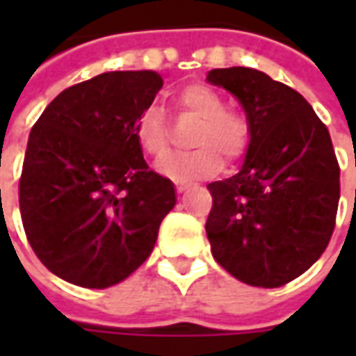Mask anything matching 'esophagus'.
I'll return each instance as SVG.
<instances>
[{
	"mask_svg": "<svg viewBox=\"0 0 356 356\" xmlns=\"http://www.w3.org/2000/svg\"><path fill=\"white\" fill-rule=\"evenodd\" d=\"M175 188H177L179 194H183L188 188V185L186 183H183V181H175Z\"/></svg>",
	"mask_w": 356,
	"mask_h": 356,
	"instance_id": "1",
	"label": "esophagus"
}]
</instances>
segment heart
I'll list each match as a JSON object with an SVG mask.
<instances>
[{
    "label": "heart",
    "instance_id": "obj_1",
    "mask_svg": "<svg viewBox=\"0 0 356 356\" xmlns=\"http://www.w3.org/2000/svg\"><path fill=\"white\" fill-rule=\"evenodd\" d=\"M179 110L186 116L198 120L194 127L193 147H200L186 152L173 154L156 165L160 175L173 181H196L216 175L221 170V158L238 160L246 152L250 143V122L242 112L225 108L223 97L213 89L193 83L181 89L175 97ZM135 140L145 154L162 158L170 150V137L162 110L148 106L133 129Z\"/></svg>",
    "mask_w": 356,
    "mask_h": 356
}]
</instances>
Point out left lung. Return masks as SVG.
Listing matches in <instances>:
<instances>
[{
    "label": "left lung",
    "instance_id": "8db88e82",
    "mask_svg": "<svg viewBox=\"0 0 356 356\" xmlns=\"http://www.w3.org/2000/svg\"><path fill=\"white\" fill-rule=\"evenodd\" d=\"M206 80L234 95L250 122L240 171L208 185L211 254L240 282L280 288L321 257L334 232L339 165L330 133L298 91L265 72L216 68Z\"/></svg>",
    "mask_w": 356,
    "mask_h": 356
}]
</instances>
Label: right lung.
Returning a JSON list of instances; mask_svg holds the SVG:
<instances>
[{"label": "right lung", "mask_w": 356, "mask_h": 356, "mask_svg": "<svg viewBox=\"0 0 356 356\" xmlns=\"http://www.w3.org/2000/svg\"><path fill=\"white\" fill-rule=\"evenodd\" d=\"M154 70H116L57 95L28 137L22 225L40 261L81 288H108L154 250L177 196L148 170L135 122L162 89Z\"/></svg>", "instance_id": "right-lung-1"}]
</instances>
